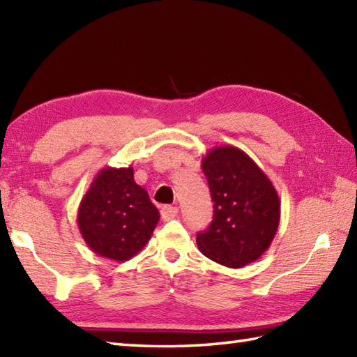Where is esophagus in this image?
I'll list each match as a JSON object with an SVG mask.
<instances>
[{"instance_id": "1", "label": "esophagus", "mask_w": 357, "mask_h": 357, "mask_svg": "<svg viewBox=\"0 0 357 357\" xmlns=\"http://www.w3.org/2000/svg\"><path fill=\"white\" fill-rule=\"evenodd\" d=\"M178 215V208L173 207V206H164L161 208V218L164 221H170V219H174Z\"/></svg>"}]
</instances>
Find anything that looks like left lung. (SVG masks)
I'll use <instances>...</instances> for the list:
<instances>
[{
  "mask_svg": "<svg viewBox=\"0 0 357 357\" xmlns=\"http://www.w3.org/2000/svg\"><path fill=\"white\" fill-rule=\"evenodd\" d=\"M213 221L198 233L199 252L229 268H242L267 252L280 221V201L259 165L245 151L219 146L202 156Z\"/></svg>",
  "mask_w": 357,
  "mask_h": 357,
  "instance_id": "left-lung-1",
  "label": "left lung"
}]
</instances>
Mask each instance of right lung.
Instances as JSON below:
<instances>
[{
	"label": "right lung",
	"mask_w": 357,
	"mask_h": 357,
	"mask_svg": "<svg viewBox=\"0 0 357 357\" xmlns=\"http://www.w3.org/2000/svg\"><path fill=\"white\" fill-rule=\"evenodd\" d=\"M159 221L149 193L135 183L133 167H104L78 207V229L93 253L124 262L146 247Z\"/></svg>",
	"instance_id": "1"
}]
</instances>
